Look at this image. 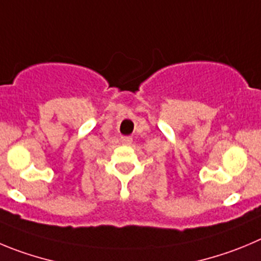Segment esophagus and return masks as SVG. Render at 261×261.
<instances>
[{"label": "esophagus", "instance_id": "esophagus-1", "mask_svg": "<svg viewBox=\"0 0 261 261\" xmlns=\"http://www.w3.org/2000/svg\"><path fill=\"white\" fill-rule=\"evenodd\" d=\"M121 142L125 145H130L131 143H133V138H130V136H123V138L121 139Z\"/></svg>", "mask_w": 261, "mask_h": 261}]
</instances>
